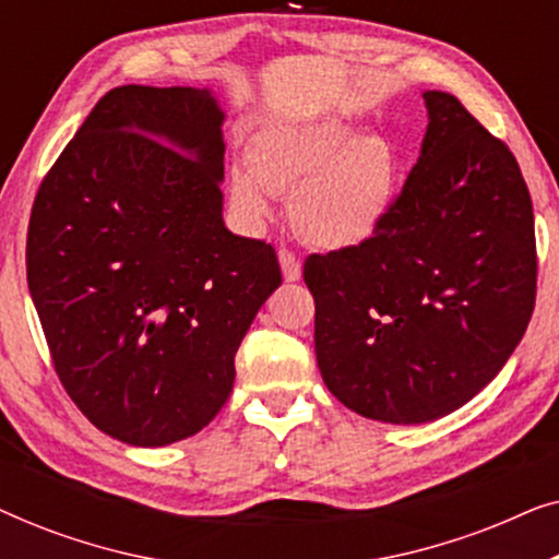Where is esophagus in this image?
I'll list each match as a JSON object with an SVG mask.
<instances>
[{
	"label": "esophagus",
	"instance_id": "34e87169",
	"mask_svg": "<svg viewBox=\"0 0 559 559\" xmlns=\"http://www.w3.org/2000/svg\"><path fill=\"white\" fill-rule=\"evenodd\" d=\"M280 266H282V277H285V282H297L302 277V264L300 259L295 257V251L289 249H280Z\"/></svg>",
	"mask_w": 559,
	"mask_h": 559
}]
</instances>
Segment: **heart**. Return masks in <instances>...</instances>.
<instances>
[{
    "mask_svg": "<svg viewBox=\"0 0 559 559\" xmlns=\"http://www.w3.org/2000/svg\"><path fill=\"white\" fill-rule=\"evenodd\" d=\"M400 159L377 132L341 119H305L254 136L249 165L228 170V198L249 226L274 213V193L289 198L293 224L320 249L369 241L392 211Z\"/></svg>",
    "mask_w": 559,
    "mask_h": 559,
    "instance_id": "1",
    "label": "heart"
}]
</instances>
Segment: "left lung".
Here are the masks:
<instances>
[{"label":"left lung","instance_id":"left-lung-1","mask_svg":"<svg viewBox=\"0 0 559 559\" xmlns=\"http://www.w3.org/2000/svg\"><path fill=\"white\" fill-rule=\"evenodd\" d=\"M423 98V150L379 231L305 262L320 377L356 415L392 425L432 423L491 384L537 295L514 155L453 94Z\"/></svg>","mask_w":559,"mask_h":559}]
</instances>
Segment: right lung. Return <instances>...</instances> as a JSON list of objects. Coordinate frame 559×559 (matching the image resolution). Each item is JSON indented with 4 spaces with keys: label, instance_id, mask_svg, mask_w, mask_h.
I'll use <instances>...</instances> for the list:
<instances>
[{
    "label": "right lung",
    "instance_id": "right-lung-1",
    "mask_svg": "<svg viewBox=\"0 0 559 559\" xmlns=\"http://www.w3.org/2000/svg\"><path fill=\"white\" fill-rule=\"evenodd\" d=\"M224 119L211 88H111L37 190L27 287L52 364L127 445H170L218 415L282 285L270 243L224 224Z\"/></svg>",
    "mask_w": 559,
    "mask_h": 559
}]
</instances>
